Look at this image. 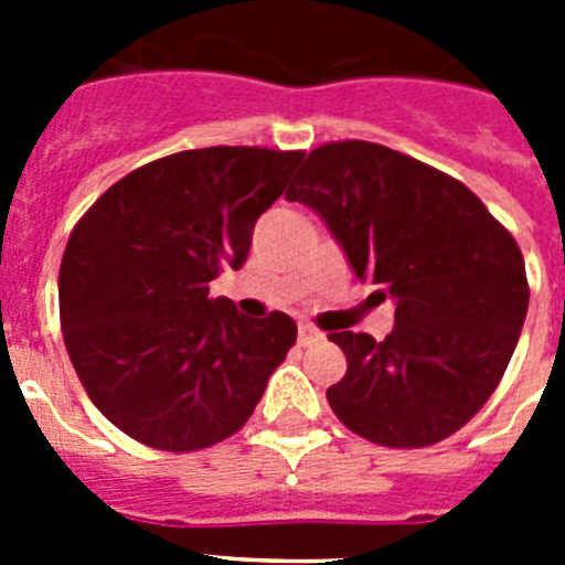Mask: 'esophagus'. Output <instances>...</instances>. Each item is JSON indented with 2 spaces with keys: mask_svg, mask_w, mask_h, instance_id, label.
<instances>
[{
  "mask_svg": "<svg viewBox=\"0 0 565 565\" xmlns=\"http://www.w3.org/2000/svg\"><path fill=\"white\" fill-rule=\"evenodd\" d=\"M297 339H299V344H311V342H317V339H322V331L313 326H299Z\"/></svg>",
  "mask_w": 565,
  "mask_h": 565,
  "instance_id": "1",
  "label": "esophagus"
}]
</instances>
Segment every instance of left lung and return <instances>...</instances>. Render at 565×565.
Here are the masks:
<instances>
[{"label":"left lung","instance_id":"obj_1","mask_svg":"<svg viewBox=\"0 0 565 565\" xmlns=\"http://www.w3.org/2000/svg\"><path fill=\"white\" fill-rule=\"evenodd\" d=\"M319 212L396 326L331 333L348 359L328 404L356 436L416 450L461 430L515 353L529 282L515 237L461 181L371 141L313 149L286 192Z\"/></svg>","mask_w":565,"mask_h":565}]
</instances>
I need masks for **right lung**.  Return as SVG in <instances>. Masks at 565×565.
Listing matches in <instances>:
<instances>
[{"instance_id": "right-lung-1", "label": "right lung", "mask_w": 565, "mask_h": 565, "mask_svg": "<svg viewBox=\"0 0 565 565\" xmlns=\"http://www.w3.org/2000/svg\"><path fill=\"white\" fill-rule=\"evenodd\" d=\"M302 154H167L113 183L70 234L58 268L70 362L93 404L135 441L192 452L234 436L297 342L288 313L248 319L209 282L246 263L254 223Z\"/></svg>"}]
</instances>
